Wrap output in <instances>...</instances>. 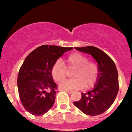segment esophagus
<instances>
[{
  "label": "esophagus",
  "instance_id": "1",
  "mask_svg": "<svg viewBox=\"0 0 132 132\" xmlns=\"http://www.w3.org/2000/svg\"><path fill=\"white\" fill-rule=\"evenodd\" d=\"M65 91H66V92H68L69 94L73 93V91H72V90H65Z\"/></svg>",
  "mask_w": 132,
  "mask_h": 132
}]
</instances>
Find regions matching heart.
<instances>
[{
	"label": "heart",
	"mask_w": 132,
	"mask_h": 132,
	"mask_svg": "<svg viewBox=\"0 0 132 132\" xmlns=\"http://www.w3.org/2000/svg\"><path fill=\"white\" fill-rule=\"evenodd\" d=\"M66 65L57 60L53 64L51 73L53 78L57 82H61L67 76L68 69H73V79L64 81L60 84V87L66 90L86 88L92 87L96 83L99 75V67L97 63L88 61L86 56L79 53L69 54L65 60Z\"/></svg>",
	"instance_id": "b5f03b06"
}]
</instances>
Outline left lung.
Here are the masks:
<instances>
[{"label":"left lung","instance_id":"1","mask_svg":"<svg viewBox=\"0 0 132 132\" xmlns=\"http://www.w3.org/2000/svg\"><path fill=\"white\" fill-rule=\"evenodd\" d=\"M75 49L95 59L99 67V75L94 89L82 93L81 99L74 104L86 115L98 116L108 109L116 99L119 89L117 69L111 57L96 47H76Z\"/></svg>","mask_w":132,"mask_h":132}]
</instances>
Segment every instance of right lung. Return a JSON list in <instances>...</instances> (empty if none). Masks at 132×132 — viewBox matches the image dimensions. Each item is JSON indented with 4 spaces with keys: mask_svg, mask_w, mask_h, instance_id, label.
Masks as SVG:
<instances>
[{
    "mask_svg": "<svg viewBox=\"0 0 132 132\" xmlns=\"http://www.w3.org/2000/svg\"><path fill=\"white\" fill-rule=\"evenodd\" d=\"M72 49L42 45L27 56L17 79L20 99L27 112L39 116L51 109L57 89L51 76V67L65 52Z\"/></svg>",
    "mask_w": 132,
    "mask_h": 132,
    "instance_id": "1",
    "label": "right lung"
}]
</instances>
